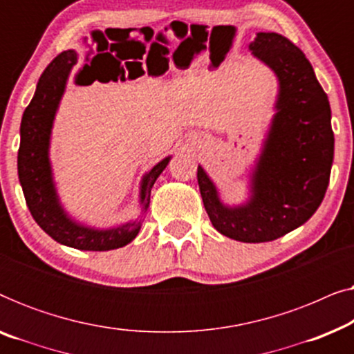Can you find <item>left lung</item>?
Segmentation results:
<instances>
[{
	"label": "left lung",
	"instance_id": "obj_1",
	"mask_svg": "<svg viewBox=\"0 0 354 354\" xmlns=\"http://www.w3.org/2000/svg\"><path fill=\"white\" fill-rule=\"evenodd\" d=\"M250 50L279 77L277 114L253 172L251 200L227 207L198 166V185L217 232L243 243L280 239L304 224L324 200L333 161L330 104L303 51L274 32Z\"/></svg>",
	"mask_w": 354,
	"mask_h": 354
}]
</instances>
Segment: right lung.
<instances>
[{
	"label": "right lung",
	"mask_w": 354,
	"mask_h": 354,
	"mask_svg": "<svg viewBox=\"0 0 354 354\" xmlns=\"http://www.w3.org/2000/svg\"><path fill=\"white\" fill-rule=\"evenodd\" d=\"M74 50L62 51L53 59L38 80L35 95L24 111L21 122V147L17 154V172L28 211L38 225L56 240L71 248L85 251H108L130 243L140 230V222H130L118 229L95 230L72 222L59 205L51 178L48 147L53 119L64 93L67 77L75 64ZM169 159L156 164L142 182L143 209L149 206L151 188Z\"/></svg>",
	"instance_id": "right-lung-1"
}]
</instances>
